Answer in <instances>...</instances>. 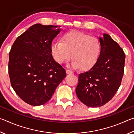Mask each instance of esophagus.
Masks as SVG:
<instances>
[{
	"label": "esophagus",
	"instance_id": "esophagus-1",
	"mask_svg": "<svg viewBox=\"0 0 134 134\" xmlns=\"http://www.w3.org/2000/svg\"><path fill=\"white\" fill-rule=\"evenodd\" d=\"M66 73L67 74H72L73 73V72H72L71 70H66Z\"/></svg>",
	"mask_w": 134,
	"mask_h": 134
}]
</instances>
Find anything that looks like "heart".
Masks as SVG:
<instances>
[{"label":"heart","mask_w":134,"mask_h":134,"mask_svg":"<svg viewBox=\"0 0 134 134\" xmlns=\"http://www.w3.org/2000/svg\"><path fill=\"white\" fill-rule=\"evenodd\" d=\"M101 46L97 38L82 32L72 31L65 33L62 41L51 45L53 57L59 64L72 58L70 65L81 70H89L98 60Z\"/></svg>","instance_id":"b5f03b06"}]
</instances>
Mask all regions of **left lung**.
Instances as JSON below:
<instances>
[{"instance_id": "8db88e82", "label": "left lung", "mask_w": 134, "mask_h": 134, "mask_svg": "<svg viewBox=\"0 0 134 134\" xmlns=\"http://www.w3.org/2000/svg\"><path fill=\"white\" fill-rule=\"evenodd\" d=\"M100 53L98 60L89 71L79 74L77 96L89 107L105 105L113 98L121 84L124 73L125 54L109 35L99 38Z\"/></svg>"}]
</instances>
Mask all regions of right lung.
Returning <instances> with one entry per match:
<instances>
[{"label":"right lung","instance_id":"add662e5","mask_svg":"<svg viewBox=\"0 0 134 134\" xmlns=\"http://www.w3.org/2000/svg\"><path fill=\"white\" fill-rule=\"evenodd\" d=\"M60 27L34 25L16 38L10 49L8 72L11 86L29 105L47 103L66 76L65 69L55 62L51 50Z\"/></svg>","mask_w":134,"mask_h":134}]
</instances>
